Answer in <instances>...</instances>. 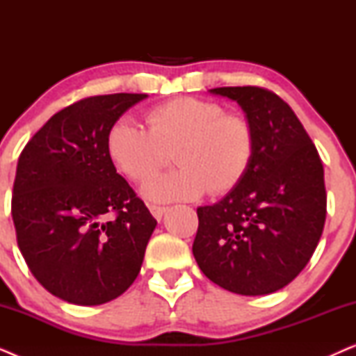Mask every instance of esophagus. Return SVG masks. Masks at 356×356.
Segmentation results:
<instances>
[{"instance_id": "34e87169", "label": "esophagus", "mask_w": 356, "mask_h": 356, "mask_svg": "<svg viewBox=\"0 0 356 356\" xmlns=\"http://www.w3.org/2000/svg\"><path fill=\"white\" fill-rule=\"evenodd\" d=\"M149 211H150V213H152V216L157 218V220H162V217H163V213L168 211L167 207H162V206H155V204H150L149 206Z\"/></svg>"}]
</instances>
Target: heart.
<instances>
[{
  "instance_id": "obj_1",
  "label": "heart",
  "mask_w": 356,
  "mask_h": 356,
  "mask_svg": "<svg viewBox=\"0 0 356 356\" xmlns=\"http://www.w3.org/2000/svg\"><path fill=\"white\" fill-rule=\"evenodd\" d=\"M147 129L128 118L115 121L106 152L118 172L144 183L175 152L179 170L144 184L145 197L159 202L194 201L207 191L220 196L246 177L254 157V131L243 116L228 115L220 104L194 97L163 102L145 115Z\"/></svg>"
}]
</instances>
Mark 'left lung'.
<instances>
[{
    "label": "left lung",
    "mask_w": 356,
    "mask_h": 356,
    "mask_svg": "<svg viewBox=\"0 0 356 356\" xmlns=\"http://www.w3.org/2000/svg\"><path fill=\"white\" fill-rule=\"evenodd\" d=\"M211 94L241 106L256 144L243 181L197 209L194 259L209 280L233 293H274L305 269L323 235V162L293 110L274 92L245 86Z\"/></svg>",
    "instance_id": "8db88e82"
}]
</instances>
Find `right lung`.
<instances>
[{"mask_svg":"<svg viewBox=\"0 0 356 356\" xmlns=\"http://www.w3.org/2000/svg\"><path fill=\"white\" fill-rule=\"evenodd\" d=\"M145 97L76 102L53 115L19 157L11 201L17 246L43 289L67 303L118 298L143 266L157 220L116 173L106 134Z\"/></svg>","mask_w":356,"mask_h":356,"instance_id":"1","label":"right lung"}]
</instances>
